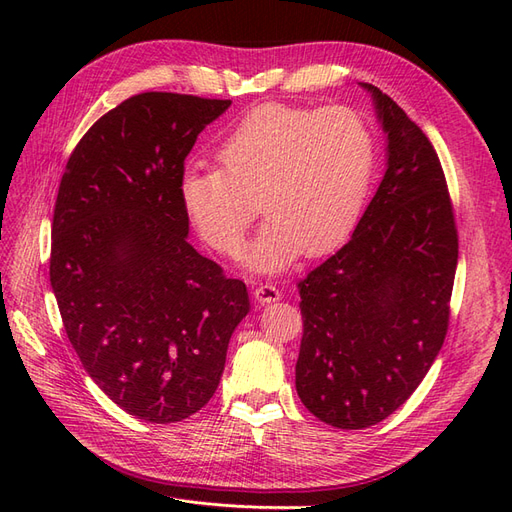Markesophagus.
<instances>
[{
    "instance_id": "esophagus-1",
    "label": "esophagus",
    "mask_w": 512,
    "mask_h": 512,
    "mask_svg": "<svg viewBox=\"0 0 512 512\" xmlns=\"http://www.w3.org/2000/svg\"><path fill=\"white\" fill-rule=\"evenodd\" d=\"M280 299H282V292L273 284H258L254 290V301L258 305H269V303H275Z\"/></svg>"
}]
</instances>
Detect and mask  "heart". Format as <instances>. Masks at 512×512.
Returning a JSON list of instances; mask_svg holds the SVG:
<instances>
[{"mask_svg": "<svg viewBox=\"0 0 512 512\" xmlns=\"http://www.w3.org/2000/svg\"><path fill=\"white\" fill-rule=\"evenodd\" d=\"M218 160L222 168L181 173L185 215L215 252L235 258L262 209L269 218L245 262L275 273L301 252L322 256L346 241L374 179L376 143L346 106L260 104L224 136Z\"/></svg>", "mask_w": 512, "mask_h": 512, "instance_id": "obj_1", "label": "heart"}]
</instances>
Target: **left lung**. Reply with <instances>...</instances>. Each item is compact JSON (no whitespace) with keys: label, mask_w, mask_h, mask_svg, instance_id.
<instances>
[{"label":"left lung","mask_w":512,"mask_h":512,"mask_svg":"<svg viewBox=\"0 0 512 512\" xmlns=\"http://www.w3.org/2000/svg\"><path fill=\"white\" fill-rule=\"evenodd\" d=\"M386 173L352 239L299 282L297 393L337 429L393 414L444 344L459 239L438 153L374 85Z\"/></svg>","instance_id":"1"}]
</instances>
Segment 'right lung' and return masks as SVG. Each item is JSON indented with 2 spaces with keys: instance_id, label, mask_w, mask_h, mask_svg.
<instances>
[{
  "instance_id": "right-lung-1",
  "label": "right lung",
  "mask_w": 512,
  "mask_h": 512,
  "mask_svg": "<svg viewBox=\"0 0 512 512\" xmlns=\"http://www.w3.org/2000/svg\"><path fill=\"white\" fill-rule=\"evenodd\" d=\"M230 100H123L74 147L53 211L51 286L74 352L104 395L177 423L218 389L247 288L188 243L183 162Z\"/></svg>"
}]
</instances>
